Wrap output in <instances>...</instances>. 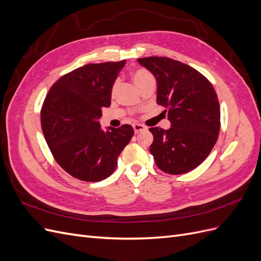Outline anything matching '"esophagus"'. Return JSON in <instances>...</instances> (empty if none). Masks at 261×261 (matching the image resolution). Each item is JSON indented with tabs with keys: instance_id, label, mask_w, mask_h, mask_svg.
<instances>
[{
	"instance_id": "obj_1",
	"label": "esophagus",
	"mask_w": 261,
	"mask_h": 261,
	"mask_svg": "<svg viewBox=\"0 0 261 261\" xmlns=\"http://www.w3.org/2000/svg\"><path fill=\"white\" fill-rule=\"evenodd\" d=\"M133 128H134V132H135V134H138L140 132L147 129L146 126L143 125V124H134L133 125Z\"/></svg>"
}]
</instances>
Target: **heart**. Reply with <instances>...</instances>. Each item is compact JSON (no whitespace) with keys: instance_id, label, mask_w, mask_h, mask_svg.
Segmentation results:
<instances>
[{"instance_id":"1","label":"heart","mask_w":261,"mask_h":261,"mask_svg":"<svg viewBox=\"0 0 261 261\" xmlns=\"http://www.w3.org/2000/svg\"><path fill=\"white\" fill-rule=\"evenodd\" d=\"M151 77H152V75L150 74V72H148V70L145 69V68H138V69H136V70H134L133 74H132L133 81H134V83H135V85L138 87V88H139V87H140L141 85H143L147 80H149V78H151ZM116 86H117V83H114L113 86H112V89H111L112 93L115 91Z\"/></svg>"}]
</instances>
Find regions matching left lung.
<instances>
[{"mask_svg":"<svg viewBox=\"0 0 261 261\" xmlns=\"http://www.w3.org/2000/svg\"><path fill=\"white\" fill-rule=\"evenodd\" d=\"M158 85L156 103L167 110L171 128L151 127L150 153L169 174H184L206 160L220 132V105L212 84L198 70L163 57L138 59Z\"/></svg>","mask_w":261,"mask_h":261,"instance_id":"8db88e82","label":"left lung"}]
</instances>
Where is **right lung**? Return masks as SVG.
Masks as SVG:
<instances>
[{
  "label": "right lung",
  "instance_id": "add662e5",
  "mask_svg": "<svg viewBox=\"0 0 261 261\" xmlns=\"http://www.w3.org/2000/svg\"><path fill=\"white\" fill-rule=\"evenodd\" d=\"M125 62L78 67L63 75L46 93L40 113L44 138L54 160L77 179L109 177L134 135L128 124L102 130L98 122L102 108L111 105L112 86Z\"/></svg>",
  "mask_w": 261,
  "mask_h": 261
}]
</instances>
